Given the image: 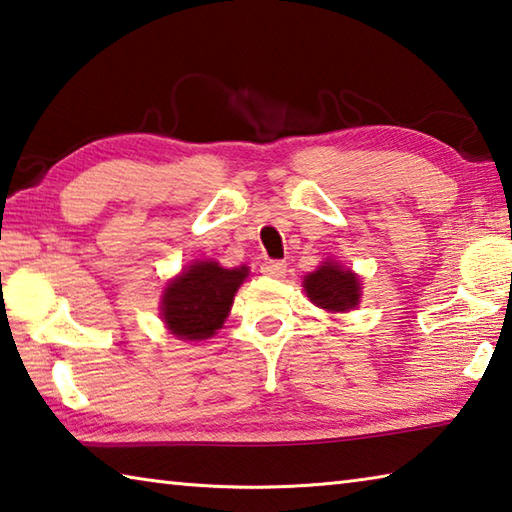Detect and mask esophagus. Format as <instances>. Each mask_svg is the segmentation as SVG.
Returning a JSON list of instances; mask_svg holds the SVG:
<instances>
[{"instance_id":"obj_1","label":"esophagus","mask_w":512,"mask_h":512,"mask_svg":"<svg viewBox=\"0 0 512 512\" xmlns=\"http://www.w3.org/2000/svg\"><path fill=\"white\" fill-rule=\"evenodd\" d=\"M264 275L268 277H284L286 273V264L280 262V259H268V262L262 264V268H259Z\"/></svg>"}]
</instances>
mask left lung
<instances>
[{"instance_id":"8db88e82","label":"left lung","mask_w":512,"mask_h":512,"mask_svg":"<svg viewBox=\"0 0 512 512\" xmlns=\"http://www.w3.org/2000/svg\"><path fill=\"white\" fill-rule=\"evenodd\" d=\"M304 288L311 302L327 311H349L360 302L358 277L333 262H324L318 271L306 275Z\"/></svg>"}]
</instances>
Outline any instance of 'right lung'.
Wrapping results in <instances>:
<instances>
[{
  "mask_svg": "<svg viewBox=\"0 0 512 512\" xmlns=\"http://www.w3.org/2000/svg\"><path fill=\"white\" fill-rule=\"evenodd\" d=\"M246 275V266L228 271L217 262L192 264L165 288L161 315L167 329L183 340L210 338L224 324Z\"/></svg>",
  "mask_w": 512,
  "mask_h": 512,
  "instance_id": "right-lung-1",
  "label": "right lung"
}]
</instances>
